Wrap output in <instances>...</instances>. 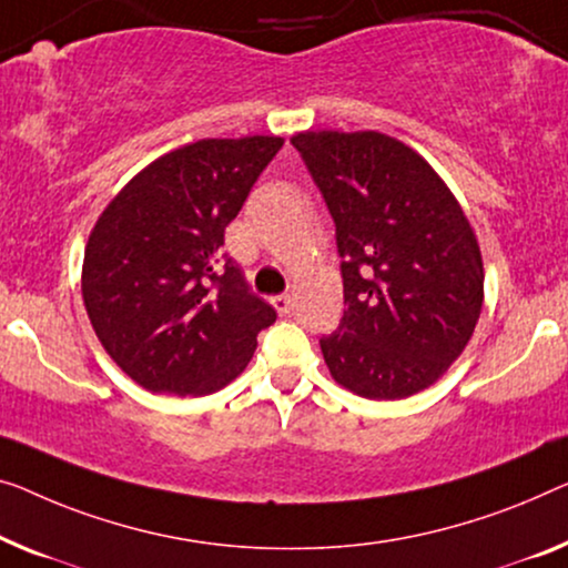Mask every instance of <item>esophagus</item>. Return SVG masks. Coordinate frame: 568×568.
<instances>
[{
    "instance_id": "obj_1",
    "label": "esophagus",
    "mask_w": 568,
    "mask_h": 568,
    "mask_svg": "<svg viewBox=\"0 0 568 568\" xmlns=\"http://www.w3.org/2000/svg\"><path fill=\"white\" fill-rule=\"evenodd\" d=\"M270 303H273V308L281 313V316H287V313H291V308H293L291 295H273V298H270Z\"/></svg>"
}]
</instances>
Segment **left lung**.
I'll list each match as a JSON object with an SVG mask.
<instances>
[{"mask_svg": "<svg viewBox=\"0 0 568 568\" xmlns=\"http://www.w3.org/2000/svg\"><path fill=\"white\" fill-rule=\"evenodd\" d=\"M291 142L336 224L344 318L321 338L338 385L369 400L426 390L462 357L485 301L477 234L426 158L390 134Z\"/></svg>", "mask_w": 568, "mask_h": 568, "instance_id": "8db88e82", "label": "left lung"}]
</instances>
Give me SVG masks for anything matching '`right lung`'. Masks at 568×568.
<instances>
[{
  "mask_svg": "<svg viewBox=\"0 0 568 568\" xmlns=\"http://www.w3.org/2000/svg\"><path fill=\"white\" fill-rule=\"evenodd\" d=\"M281 148L275 134L191 142L142 168L97 219L83 306L109 357L145 390H222L275 321L219 250Z\"/></svg>",
  "mask_w": 568,
  "mask_h": 568,
  "instance_id": "right-lung-1",
  "label": "right lung"
}]
</instances>
